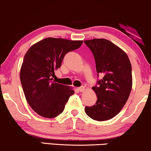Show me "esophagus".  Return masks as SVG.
<instances>
[{"label": "esophagus", "instance_id": "obj_1", "mask_svg": "<svg viewBox=\"0 0 151 151\" xmlns=\"http://www.w3.org/2000/svg\"><path fill=\"white\" fill-rule=\"evenodd\" d=\"M78 90L80 92H83L84 90H85V87L84 86H80V87L78 88Z\"/></svg>", "mask_w": 151, "mask_h": 151}]
</instances>
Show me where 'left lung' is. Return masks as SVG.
<instances>
[{"mask_svg":"<svg viewBox=\"0 0 151 151\" xmlns=\"http://www.w3.org/2000/svg\"><path fill=\"white\" fill-rule=\"evenodd\" d=\"M96 61V71L102 75L93 86L98 100L92 106H86V115L97 121L113 118L120 112L132 88V67L124 51L106 39L84 41Z\"/></svg>","mask_w":151,"mask_h":151,"instance_id":"obj_1","label":"left lung"}]
</instances>
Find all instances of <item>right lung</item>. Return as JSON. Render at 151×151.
<instances>
[{"instance_id": "1", "label": "right lung", "mask_w": 151, "mask_h": 151, "mask_svg": "<svg viewBox=\"0 0 151 151\" xmlns=\"http://www.w3.org/2000/svg\"><path fill=\"white\" fill-rule=\"evenodd\" d=\"M82 42L47 38L32 45L24 55L20 82L29 105L40 116L57 117L74 93L71 88L56 83L52 77L60 67L65 55L79 48Z\"/></svg>"}]
</instances>
